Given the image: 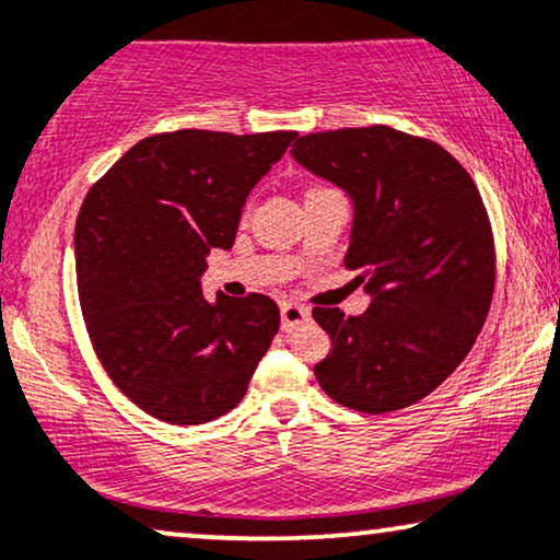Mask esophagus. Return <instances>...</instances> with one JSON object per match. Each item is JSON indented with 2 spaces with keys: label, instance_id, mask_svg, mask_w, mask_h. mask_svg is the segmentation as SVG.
<instances>
[{
  "label": "esophagus",
  "instance_id": "1",
  "mask_svg": "<svg viewBox=\"0 0 560 560\" xmlns=\"http://www.w3.org/2000/svg\"><path fill=\"white\" fill-rule=\"evenodd\" d=\"M310 320V310L298 302H281V328L284 331H298L302 323Z\"/></svg>",
  "mask_w": 560,
  "mask_h": 560
}]
</instances>
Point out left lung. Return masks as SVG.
Masks as SVG:
<instances>
[{
    "label": "left lung",
    "mask_w": 560,
    "mask_h": 560,
    "mask_svg": "<svg viewBox=\"0 0 560 560\" xmlns=\"http://www.w3.org/2000/svg\"><path fill=\"white\" fill-rule=\"evenodd\" d=\"M292 156L352 200L345 262L373 300L362 315L313 310L331 336L315 378L368 415L425 399L472 349L493 300V232L472 177L433 140L386 125L302 135Z\"/></svg>",
    "instance_id": "8db88e82"
}]
</instances>
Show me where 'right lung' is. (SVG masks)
I'll return each instance as SVG.
<instances>
[{
	"mask_svg": "<svg viewBox=\"0 0 560 560\" xmlns=\"http://www.w3.org/2000/svg\"><path fill=\"white\" fill-rule=\"evenodd\" d=\"M294 138L151 135L85 195L75 268L88 336L114 386L156 420L203 425L237 407L279 331L271 298L208 302L200 276Z\"/></svg>",
	"mask_w": 560,
	"mask_h": 560,
	"instance_id": "obj_1",
	"label": "right lung"
}]
</instances>
